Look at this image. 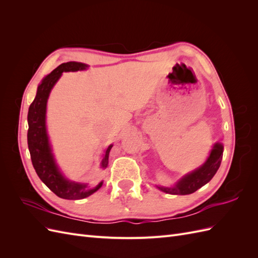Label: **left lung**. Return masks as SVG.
Here are the masks:
<instances>
[{"mask_svg": "<svg viewBox=\"0 0 258 258\" xmlns=\"http://www.w3.org/2000/svg\"><path fill=\"white\" fill-rule=\"evenodd\" d=\"M223 158V145L216 143L211 151L208 160L199 169L194 172L185 175L173 188L168 187H158V188L167 194L172 195H189L206 185L214 176L216 171L221 166Z\"/></svg>", "mask_w": 258, "mask_h": 258, "instance_id": "left-lung-1", "label": "left lung"}]
</instances>
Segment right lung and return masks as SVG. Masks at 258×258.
I'll return each mask as SVG.
<instances>
[{"label": "right lung", "instance_id": "obj_1", "mask_svg": "<svg viewBox=\"0 0 258 258\" xmlns=\"http://www.w3.org/2000/svg\"><path fill=\"white\" fill-rule=\"evenodd\" d=\"M87 66L81 63V62H67V63H62L57 67L49 75L45 77L42 84L37 87L36 97L33 102L31 103L28 113V146L35 172L53 194H56L60 198L69 200H77L88 197L91 194L97 191L103 183L101 182L93 188L87 189L86 188L87 186L85 184L70 182L62 176L56 162H54L48 142L47 132H46V103H47L51 88L60 79L62 72L79 71V70H85ZM111 148L112 145L107 147L105 156L101 162V167L103 169L107 167L108 153H110Z\"/></svg>", "mask_w": 258, "mask_h": 258}]
</instances>
